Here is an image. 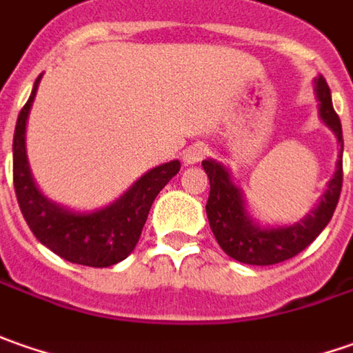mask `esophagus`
<instances>
[{
  "label": "esophagus",
  "instance_id": "obj_1",
  "mask_svg": "<svg viewBox=\"0 0 353 353\" xmlns=\"http://www.w3.org/2000/svg\"><path fill=\"white\" fill-rule=\"evenodd\" d=\"M207 154H209V148H207L205 144H201V142L191 144L188 150L183 152V162H185V164H197V162H201Z\"/></svg>",
  "mask_w": 353,
  "mask_h": 353
}]
</instances>
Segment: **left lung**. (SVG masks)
<instances>
[{
	"label": "left lung",
	"instance_id": "8db88e82",
	"mask_svg": "<svg viewBox=\"0 0 353 353\" xmlns=\"http://www.w3.org/2000/svg\"><path fill=\"white\" fill-rule=\"evenodd\" d=\"M314 93L319 99V115L322 123L336 134L340 154L336 162L334 177L328 181L321 203L310 211L301 223L289 226H260L248 214L242 191L234 185L225 165L214 160H203V170L209 177L211 191L207 201V216L219 246L230 258L248 265H274L285 261L309 246L314 238L330 223L342 191V125L340 117L332 107V95L326 79L319 76L314 79Z\"/></svg>",
	"mask_w": 353,
	"mask_h": 353
}]
</instances>
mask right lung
Here are the masks:
<instances>
[{"instance_id": "1", "label": "right lung", "mask_w": 353, "mask_h": 353, "mask_svg": "<svg viewBox=\"0 0 353 353\" xmlns=\"http://www.w3.org/2000/svg\"><path fill=\"white\" fill-rule=\"evenodd\" d=\"M41 78L43 74L37 78L29 101L19 113L13 137V185L21 213L37 240L60 258L90 268L115 265L134 250L156 195L179 172L181 164L172 160L156 165L115 203L90 213H76L46 199L32 179L25 146L27 119Z\"/></svg>"}]
</instances>
